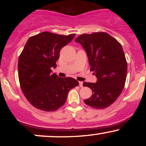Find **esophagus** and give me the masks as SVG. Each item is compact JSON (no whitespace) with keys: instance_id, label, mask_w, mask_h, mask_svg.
I'll return each mask as SVG.
<instances>
[{"instance_id":"esophagus-1","label":"esophagus","mask_w":146,"mask_h":146,"mask_svg":"<svg viewBox=\"0 0 146 146\" xmlns=\"http://www.w3.org/2000/svg\"><path fill=\"white\" fill-rule=\"evenodd\" d=\"M79 86L80 87H83V82H79Z\"/></svg>"}]
</instances>
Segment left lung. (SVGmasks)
<instances>
[{"instance_id": "1", "label": "left lung", "mask_w": 146, "mask_h": 146, "mask_svg": "<svg viewBox=\"0 0 146 146\" xmlns=\"http://www.w3.org/2000/svg\"><path fill=\"white\" fill-rule=\"evenodd\" d=\"M75 41L86 51L90 70L98 78L96 83L84 82L93 91L84 102L97 109L110 106L121 93L126 80L127 62L121 44L105 32L84 33Z\"/></svg>"}]
</instances>
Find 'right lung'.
I'll return each mask as SVG.
<instances>
[{"instance_id":"add662e5","label":"right lung","mask_w":146,"mask_h":146,"mask_svg":"<svg viewBox=\"0 0 146 146\" xmlns=\"http://www.w3.org/2000/svg\"><path fill=\"white\" fill-rule=\"evenodd\" d=\"M75 34L58 35L47 31L30 37L18 58L20 85L31 105L43 111H55L64 104L68 91L78 86L72 78L52 73L60 51Z\"/></svg>"}]
</instances>
